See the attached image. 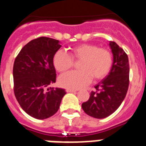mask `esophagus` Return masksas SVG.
Returning <instances> with one entry per match:
<instances>
[{"instance_id": "esophagus-1", "label": "esophagus", "mask_w": 146, "mask_h": 146, "mask_svg": "<svg viewBox=\"0 0 146 146\" xmlns=\"http://www.w3.org/2000/svg\"><path fill=\"white\" fill-rule=\"evenodd\" d=\"M66 93H76V92H77L76 90H71V89H66Z\"/></svg>"}]
</instances>
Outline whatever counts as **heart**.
Segmentation results:
<instances>
[{"instance_id":"b5f03b06","label":"heart","mask_w":146,"mask_h":146,"mask_svg":"<svg viewBox=\"0 0 146 146\" xmlns=\"http://www.w3.org/2000/svg\"><path fill=\"white\" fill-rule=\"evenodd\" d=\"M73 60L80 61V70L71 71L59 77V84L64 88L78 90L92 81L101 80L109 74L113 66L110 51L91 43H82L71 48L70 55L63 50L54 54L53 64L56 70L63 73L73 66Z\"/></svg>"}]
</instances>
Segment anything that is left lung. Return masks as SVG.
Segmentation results:
<instances>
[{
  "label": "left lung",
  "instance_id": "1",
  "mask_svg": "<svg viewBox=\"0 0 146 146\" xmlns=\"http://www.w3.org/2000/svg\"><path fill=\"white\" fill-rule=\"evenodd\" d=\"M113 66L110 73L95 86L88 101L82 104L83 111L96 119H104L119 107L127 93L129 83V64L127 54L117 43L110 42Z\"/></svg>",
  "mask_w": 146,
  "mask_h": 146
}]
</instances>
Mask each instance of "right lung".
Returning <instances> with one entry per match:
<instances>
[{"instance_id": "add662e5", "label": "right lung", "mask_w": 146, "mask_h": 146, "mask_svg": "<svg viewBox=\"0 0 146 146\" xmlns=\"http://www.w3.org/2000/svg\"><path fill=\"white\" fill-rule=\"evenodd\" d=\"M61 47L55 39L41 36L21 49L13 68L14 94L29 115L45 119L58 111L66 94L61 88H45L56 82L53 56Z\"/></svg>"}]
</instances>
